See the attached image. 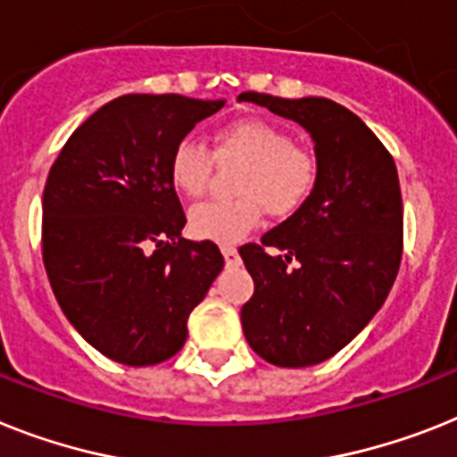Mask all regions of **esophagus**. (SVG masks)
I'll return each mask as SVG.
<instances>
[{
  "instance_id": "1",
  "label": "esophagus",
  "mask_w": 457,
  "mask_h": 457,
  "mask_svg": "<svg viewBox=\"0 0 457 457\" xmlns=\"http://www.w3.org/2000/svg\"><path fill=\"white\" fill-rule=\"evenodd\" d=\"M221 254H224V262L228 269H236V266H240V254H237L236 247H231V245H224V247H221Z\"/></svg>"
}]
</instances>
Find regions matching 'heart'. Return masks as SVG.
I'll return each mask as SVG.
<instances>
[{
  "mask_svg": "<svg viewBox=\"0 0 457 457\" xmlns=\"http://www.w3.org/2000/svg\"><path fill=\"white\" fill-rule=\"evenodd\" d=\"M214 156L247 161L236 182L237 198L205 201L188 212V228L201 240L231 245L259 226L263 207L289 217L318 187V156L296 145L287 128L266 119H236L214 133ZM214 156L195 139H182L170 156V182L179 194L198 198L212 175Z\"/></svg>",
  "mask_w": 457,
  "mask_h": 457,
  "instance_id": "obj_1",
  "label": "heart"
}]
</instances>
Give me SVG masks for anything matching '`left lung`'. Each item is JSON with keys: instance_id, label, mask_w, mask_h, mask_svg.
Returning a JSON list of instances; mask_svg holds the SVG:
<instances>
[{"instance_id": "1", "label": "left lung", "mask_w": 457, "mask_h": 457, "mask_svg": "<svg viewBox=\"0 0 457 457\" xmlns=\"http://www.w3.org/2000/svg\"><path fill=\"white\" fill-rule=\"evenodd\" d=\"M311 133L320 179L301 210L240 247L254 294L240 311L247 343L275 367L334 357L386 303L404 247L397 165L367 123L327 97L243 93Z\"/></svg>"}]
</instances>
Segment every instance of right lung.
<instances>
[{"instance_id": "right-lung-1", "label": "right lung", "mask_w": 457, "mask_h": 457, "mask_svg": "<svg viewBox=\"0 0 457 457\" xmlns=\"http://www.w3.org/2000/svg\"><path fill=\"white\" fill-rule=\"evenodd\" d=\"M224 100L123 96L84 120L44 187L41 254L74 329L109 360L152 367L182 350L187 320L224 269L182 237L170 156Z\"/></svg>"}]
</instances>
